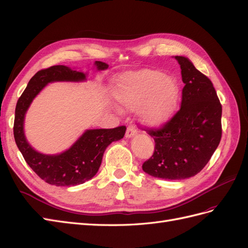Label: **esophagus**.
Masks as SVG:
<instances>
[{
  "mask_svg": "<svg viewBox=\"0 0 248 248\" xmlns=\"http://www.w3.org/2000/svg\"><path fill=\"white\" fill-rule=\"evenodd\" d=\"M138 133V130L134 126L132 125H129L128 127H127V130H126V133H125V137L126 138H132L133 136H136V134Z\"/></svg>",
  "mask_w": 248,
  "mask_h": 248,
  "instance_id": "34e87169",
  "label": "esophagus"
}]
</instances>
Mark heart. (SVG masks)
Returning <instances> with one entry per match:
<instances>
[{
  "label": "heart",
  "mask_w": 248,
  "mask_h": 248,
  "mask_svg": "<svg viewBox=\"0 0 248 248\" xmlns=\"http://www.w3.org/2000/svg\"><path fill=\"white\" fill-rule=\"evenodd\" d=\"M112 95L125 108H139V118L145 125L158 127L175 114L180 86L177 79L160 70L140 69L118 78Z\"/></svg>",
  "instance_id": "1"
}]
</instances>
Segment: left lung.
Masks as SVG:
<instances>
[{"label": "left lung", "instance_id": "8db88e82", "mask_svg": "<svg viewBox=\"0 0 248 248\" xmlns=\"http://www.w3.org/2000/svg\"><path fill=\"white\" fill-rule=\"evenodd\" d=\"M181 68V108L159 128L146 131L155 141L154 153L142 170L155 178L182 180L205 168L221 140V103L212 81L185 57L176 56Z\"/></svg>", "mask_w": 248, "mask_h": 248}]
</instances>
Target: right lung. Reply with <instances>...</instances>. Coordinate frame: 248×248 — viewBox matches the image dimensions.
<instances>
[{
    "label": "right lung",
    "mask_w": 248,
    "mask_h": 248,
    "mask_svg": "<svg viewBox=\"0 0 248 248\" xmlns=\"http://www.w3.org/2000/svg\"><path fill=\"white\" fill-rule=\"evenodd\" d=\"M98 70L108 69V65L95 62ZM86 79L84 72L73 70L64 65L51 66L37 72L17 100L14 118L13 134L22 156L43 181L56 186H74L92 179L98 171L102 156L110 142L123 139L126 126L111 129H90L67 150L57 155H46L35 151L24 133L25 115L30 104L48 82L81 81Z\"/></svg>",
    "instance_id": "obj_1"
}]
</instances>
